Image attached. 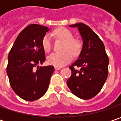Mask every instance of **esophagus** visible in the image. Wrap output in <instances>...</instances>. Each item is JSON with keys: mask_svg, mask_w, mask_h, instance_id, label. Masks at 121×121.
I'll use <instances>...</instances> for the list:
<instances>
[{"mask_svg": "<svg viewBox=\"0 0 121 121\" xmlns=\"http://www.w3.org/2000/svg\"><path fill=\"white\" fill-rule=\"evenodd\" d=\"M61 68H62L61 67H54V69H55L56 70H60Z\"/></svg>", "mask_w": 121, "mask_h": 121, "instance_id": "obj_1", "label": "esophagus"}]
</instances>
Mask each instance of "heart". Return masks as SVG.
Masks as SVG:
<instances>
[{
    "label": "heart",
    "mask_w": 121,
    "mask_h": 121,
    "mask_svg": "<svg viewBox=\"0 0 121 121\" xmlns=\"http://www.w3.org/2000/svg\"><path fill=\"white\" fill-rule=\"evenodd\" d=\"M52 34L59 39L65 40L61 52H54L48 57L49 64L56 66L62 67L64 65L70 62L73 56H78L82 49L81 42L78 38H73V34L67 28L60 27L54 31ZM52 40L49 34L44 35L42 40V46L45 52H48L52 48Z\"/></svg>",
    "instance_id": "b5f03b06"
}]
</instances>
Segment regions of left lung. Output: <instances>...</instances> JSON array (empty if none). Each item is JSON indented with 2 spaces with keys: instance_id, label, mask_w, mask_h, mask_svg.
<instances>
[{
  "instance_id": "1",
  "label": "left lung",
  "mask_w": 121,
  "mask_h": 121,
  "mask_svg": "<svg viewBox=\"0 0 121 121\" xmlns=\"http://www.w3.org/2000/svg\"><path fill=\"white\" fill-rule=\"evenodd\" d=\"M70 26L78 27L83 44L78 59L69 67L72 73L67 83L74 95L88 100L104 86L108 75L109 59L104 43L89 26L83 23Z\"/></svg>"
}]
</instances>
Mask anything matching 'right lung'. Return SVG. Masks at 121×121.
I'll list each match as a JSON object with an SVG mask.
<instances>
[{"label":"right lung","mask_w":121,"mask_h":121,"mask_svg":"<svg viewBox=\"0 0 121 121\" xmlns=\"http://www.w3.org/2000/svg\"><path fill=\"white\" fill-rule=\"evenodd\" d=\"M48 28L38 24L27 26L17 36L9 53L7 73L12 89L21 98L34 101L48 88L54 67H38L46 60L42 40Z\"/></svg>","instance_id":"add662e5"}]
</instances>
